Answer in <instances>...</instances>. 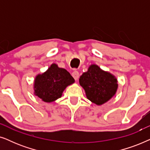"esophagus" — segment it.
I'll use <instances>...</instances> for the list:
<instances>
[{
	"label": "esophagus",
	"instance_id": "esophagus-1",
	"mask_svg": "<svg viewBox=\"0 0 150 150\" xmlns=\"http://www.w3.org/2000/svg\"><path fill=\"white\" fill-rule=\"evenodd\" d=\"M72 76L74 77V79H75V81H77V80L79 79V71H76V70L72 72Z\"/></svg>",
	"mask_w": 150,
	"mask_h": 150
}]
</instances>
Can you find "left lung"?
Masks as SVG:
<instances>
[{
  "label": "left lung",
  "instance_id": "1",
  "mask_svg": "<svg viewBox=\"0 0 150 150\" xmlns=\"http://www.w3.org/2000/svg\"><path fill=\"white\" fill-rule=\"evenodd\" d=\"M79 83L87 98L97 105H102L113 97L118 87L115 76L94 64L81 76Z\"/></svg>",
  "mask_w": 150,
  "mask_h": 150
}]
</instances>
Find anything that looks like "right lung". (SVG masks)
Listing matches in <instances>:
<instances>
[{
	"label": "right lung",
	"mask_w": 150,
	"mask_h": 150,
	"mask_svg": "<svg viewBox=\"0 0 150 150\" xmlns=\"http://www.w3.org/2000/svg\"><path fill=\"white\" fill-rule=\"evenodd\" d=\"M74 81L66 69L52 63L48 70L35 77L34 93L45 102H54L61 98L65 88Z\"/></svg>",
	"instance_id": "1"
}]
</instances>
